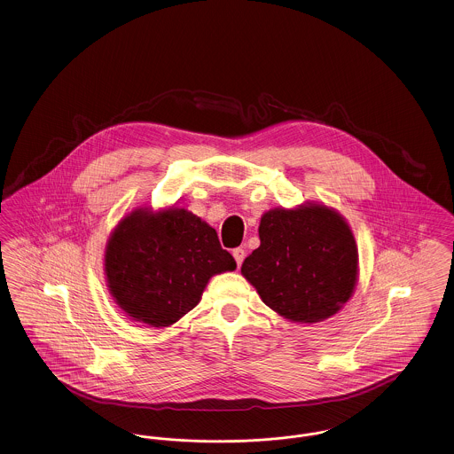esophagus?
Instances as JSON below:
<instances>
[{"label": "esophagus", "instance_id": "esophagus-1", "mask_svg": "<svg viewBox=\"0 0 454 454\" xmlns=\"http://www.w3.org/2000/svg\"><path fill=\"white\" fill-rule=\"evenodd\" d=\"M233 257L237 260V265L239 267L243 263V260H245V250L243 248H235L233 250Z\"/></svg>", "mask_w": 454, "mask_h": 454}]
</instances>
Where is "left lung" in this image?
<instances>
[{"mask_svg":"<svg viewBox=\"0 0 454 454\" xmlns=\"http://www.w3.org/2000/svg\"><path fill=\"white\" fill-rule=\"evenodd\" d=\"M241 274L281 317L317 324L335 315L357 281V247L344 217L326 206L272 209Z\"/></svg>","mask_w":454,"mask_h":454,"instance_id":"1","label":"left lung"}]
</instances>
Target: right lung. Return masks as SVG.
<instances>
[{
    "instance_id": "obj_1",
    "label": "right lung",
    "mask_w": 454,
    "mask_h": 454,
    "mask_svg": "<svg viewBox=\"0 0 454 454\" xmlns=\"http://www.w3.org/2000/svg\"><path fill=\"white\" fill-rule=\"evenodd\" d=\"M215 228L185 209H137L108 239L106 274L115 302L132 320L168 326L200 301L215 274L235 270Z\"/></svg>"
}]
</instances>
